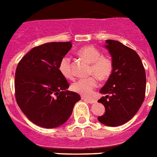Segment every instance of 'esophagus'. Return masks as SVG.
Returning a JSON list of instances; mask_svg holds the SVG:
<instances>
[{"label":"esophagus","instance_id":"1","mask_svg":"<svg viewBox=\"0 0 157 157\" xmlns=\"http://www.w3.org/2000/svg\"><path fill=\"white\" fill-rule=\"evenodd\" d=\"M81 99L84 101H88V102L90 103V104H93V103L96 102V100L94 98H85V97H82V98H81Z\"/></svg>","mask_w":157,"mask_h":157}]
</instances>
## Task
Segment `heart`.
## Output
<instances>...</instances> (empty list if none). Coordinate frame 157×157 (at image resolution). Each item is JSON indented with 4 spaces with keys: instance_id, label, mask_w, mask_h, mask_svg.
Masks as SVG:
<instances>
[{
    "instance_id": "b5f03b06",
    "label": "heart",
    "mask_w": 157,
    "mask_h": 157,
    "mask_svg": "<svg viewBox=\"0 0 157 157\" xmlns=\"http://www.w3.org/2000/svg\"><path fill=\"white\" fill-rule=\"evenodd\" d=\"M77 55L90 63L89 74L94 75L90 77L80 79L72 85V90L82 96L89 97L98 85V79L100 81H107L111 76L114 70V62L111 57L102 55L100 50L94 46H85L77 51ZM59 70L63 77L72 80L74 74L72 72L71 59L64 56L61 59Z\"/></svg>"
}]
</instances>
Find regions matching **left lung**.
<instances>
[{
    "label": "left lung",
    "instance_id": "left-lung-1",
    "mask_svg": "<svg viewBox=\"0 0 157 157\" xmlns=\"http://www.w3.org/2000/svg\"><path fill=\"white\" fill-rule=\"evenodd\" d=\"M105 41L114 70L100 90L104 96L98 102L104 105L105 113L98 120L109 127H117L131 120L144 102L146 73L140 57L133 49L115 40Z\"/></svg>",
    "mask_w": 157,
    "mask_h": 157
}]
</instances>
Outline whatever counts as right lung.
Here are the masks:
<instances>
[{
	"label": "right lung",
	"instance_id": "obj_1",
	"mask_svg": "<svg viewBox=\"0 0 157 157\" xmlns=\"http://www.w3.org/2000/svg\"><path fill=\"white\" fill-rule=\"evenodd\" d=\"M71 42H53L32 48L17 66L15 98L26 118L44 128L63 124L81 96L67 91L69 84L59 70Z\"/></svg>",
	"mask_w": 157,
	"mask_h": 157
}]
</instances>
